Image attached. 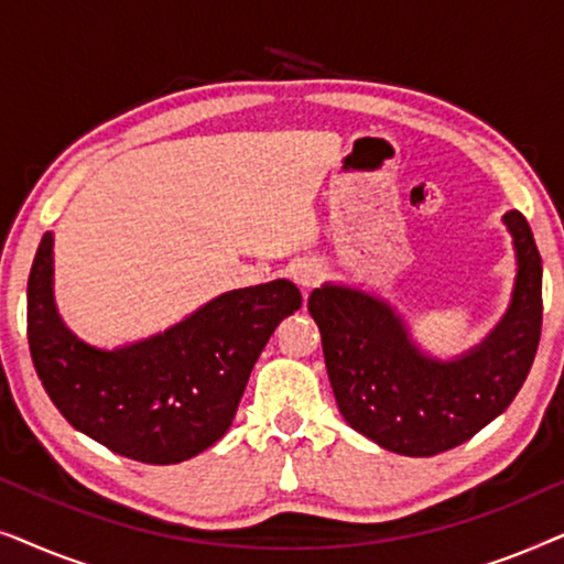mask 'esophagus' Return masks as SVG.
Wrapping results in <instances>:
<instances>
[{
	"label": "esophagus",
	"instance_id": "esophagus-1",
	"mask_svg": "<svg viewBox=\"0 0 564 564\" xmlns=\"http://www.w3.org/2000/svg\"><path fill=\"white\" fill-rule=\"evenodd\" d=\"M321 276H323V269L318 261H300V264H295V269H292V280H295L303 290L315 288V284L321 282Z\"/></svg>",
	"mask_w": 564,
	"mask_h": 564
}]
</instances>
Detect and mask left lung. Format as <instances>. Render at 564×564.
Returning a JSON list of instances; mask_svg holds the SVG:
<instances>
[{
  "label": "left lung",
  "instance_id": "obj_1",
  "mask_svg": "<svg viewBox=\"0 0 564 564\" xmlns=\"http://www.w3.org/2000/svg\"><path fill=\"white\" fill-rule=\"evenodd\" d=\"M519 274L506 318L454 361L419 351L390 305L351 288L313 290L338 411L359 434L405 457L454 449L506 411L527 380L542 336V257L527 218L506 215Z\"/></svg>",
  "mask_w": 564,
  "mask_h": 564
}]
</instances>
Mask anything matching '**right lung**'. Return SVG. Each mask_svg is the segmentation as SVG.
Segmentation results:
<instances>
[{
    "instance_id": "1",
    "label": "right lung",
    "mask_w": 564,
    "mask_h": 564,
    "mask_svg": "<svg viewBox=\"0 0 564 564\" xmlns=\"http://www.w3.org/2000/svg\"><path fill=\"white\" fill-rule=\"evenodd\" d=\"M53 236L28 280V344L61 415L115 454L176 465L205 452L234 423L269 336L303 305L288 280L234 290L145 341L102 351L79 341L53 305Z\"/></svg>"
}]
</instances>
